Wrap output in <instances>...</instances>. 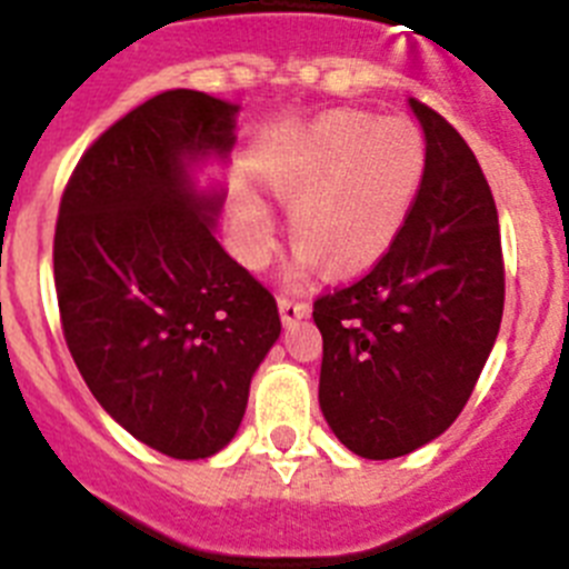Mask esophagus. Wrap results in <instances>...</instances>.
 <instances>
[{
	"label": "esophagus",
	"instance_id": "obj_1",
	"mask_svg": "<svg viewBox=\"0 0 569 569\" xmlns=\"http://www.w3.org/2000/svg\"><path fill=\"white\" fill-rule=\"evenodd\" d=\"M279 313H281V321H284V325H293V321L310 316V305L308 301L290 299V296H279Z\"/></svg>",
	"mask_w": 569,
	"mask_h": 569
}]
</instances>
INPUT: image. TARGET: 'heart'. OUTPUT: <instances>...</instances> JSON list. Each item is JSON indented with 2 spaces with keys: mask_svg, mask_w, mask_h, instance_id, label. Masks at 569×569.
<instances>
[{
  "mask_svg": "<svg viewBox=\"0 0 569 569\" xmlns=\"http://www.w3.org/2000/svg\"><path fill=\"white\" fill-rule=\"evenodd\" d=\"M425 173V133L405 116H319L270 176V190L290 210V239L299 248L290 279H305L319 264L333 276L373 268L405 230ZM233 239L248 268H264L276 248L268 204L256 196L239 199Z\"/></svg>",
  "mask_w": 569,
  "mask_h": 569,
  "instance_id": "heart-1",
  "label": "heart"
}]
</instances>
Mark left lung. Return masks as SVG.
I'll list each match as a JSON object with an SVG mask.
<instances>
[{
	"label": "left lung",
	"mask_w": 569,
	"mask_h": 569,
	"mask_svg": "<svg viewBox=\"0 0 569 569\" xmlns=\"http://www.w3.org/2000/svg\"><path fill=\"white\" fill-rule=\"evenodd\" d=\"M427 142L419 202L365 279L321 296L319 407L361 459H399L459 419L499 336L505 261L490 184L467 142L410 99Z\"/></svg>",
	"instance_id": "obj_1"
}]
</instances>
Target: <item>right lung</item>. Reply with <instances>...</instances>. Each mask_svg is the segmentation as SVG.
<instances>
[{
	"mask_svg": "<svg viewBox=\"0 0 569 569\" xmlns=\"http://www.w3.org/2000/svg\"><path fill=\"white\" fill-rule=\"evenodd\" d=\"M239 104L164 90L110 124L64 188L53 276L68 350L104 413L170 459H210L239 430L281 333L268 288L213 236Z\"/></svg>",
	"mask_w": 569,
	"mask_h": 569,
	"instance_id": "right-lung-1",
	"label": "right lung"
}]
</instances>
